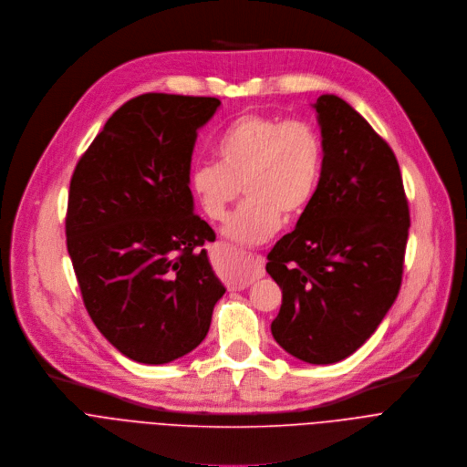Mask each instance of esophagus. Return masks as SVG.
Returning a JSON list of instances; mask_svg holds the SVG:
<instances>
[{"mask_svg": "<svg viewBox=\"0 0 467 467\" xmlns=\"http://www.w3.org/2000/svg\"><path fill=\"white\" fill-rule=\"evenodd\" d=\"M263 275H265V257L263 255H255V257L244 261L239 266L237 275L234 277V282H232V289H235V291L246 289L248 285L257 282V279L263 277Z\"/></svg>", "mask_w": 467, "mask_h": 467, "instance_id": "esophagus-1", "label": "esophagus"}]
</instances>
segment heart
<instances>
[{
	"label": "heart",
	"instance_id": "1",
	"mask_svg": "<svg viewBox=\"0 0 467 467\" xmlns=\"http://www.w3.org/2000/svg\"><path fill=\"white\" fill-rule=\"evenodd\" d=\"M219 163H199L192 190L213 223L226 221L230 208L244 202L224 228L239 246L266 243L311 202L322 171V140L304 119L246 114L234 119L217 138Z\"/></svg>",
	"mask_w": 467,
	"mask_h": 467
}]
</instances>
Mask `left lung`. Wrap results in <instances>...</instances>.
<instances>
[{
	"mask_svg": "<svg viewBox=\"0 0 467 467\" xmlns=\"http://www.w3.org/2000/svg\"><path fill=\"white\" fill-rule=\"evenodd\" d=\"M313 109L322 171L296 228L266 257L284 293L270 331L293 357L333 364L374 335L396 302L410 215L389 143L333 93Z\"/></svg>",
	"mask_w": 467,
	"mask_h": 467,
	"instance_id": "8db88e82",
	"label": "left lung"
}]
</instances>
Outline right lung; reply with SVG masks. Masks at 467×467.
<instances>
[{"label":"right lung","instance_id":"right-lung-1","mask_svg":"<svg viewBox=\"0 0 467 467\" xmlns=\"http://www.w3.org/2000/svg\"><path fill=\"white\" fill-rule=\"evenodd\" d=\"M217 98L143 93L112 114L69 183L67 254L93 324L125 357L165 364L208 335L226 293L193 213L197 130Z\"/></svg>","mask_w":467,"mask_h":467}]
</instances>
